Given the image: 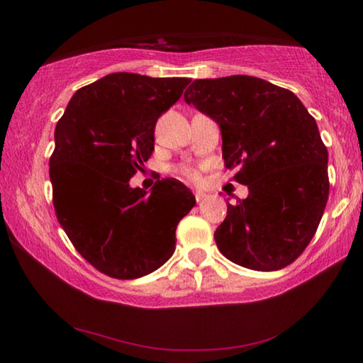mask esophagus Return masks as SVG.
<instances>
[{"label":"esophagus","instance_id":"obj_1","mask_svg":"<svg viewBox=\"0 0 363 363\" xmlns=\"http://www.w3.org/2000/svg\"><path fill=\"white\" fill-rule=\"evenodd\" d=\"M205 198H206V195H205V193H203V191H195V200H196L198 203L205 200Z\"/></svg>","mask_w":363,"mask_h":363}]
</instances>
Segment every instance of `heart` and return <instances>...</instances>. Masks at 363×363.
Masks as SVG:
<instances>
[{"mask_svg": "<svg viewBox=\"0 0 363 363\" xmlns=\"http://www.w3.org/2000/svg\"><path fill=\"white\" fill-rule=\"evenodd\" d=\"M182 173L183 175H186L188 178H196V173L191 170V168H188V167H185V168H182Z\"/></svg>", "mask_w": 363, "mask_h": 363, "instance_id": "heart-1", "label": "heart"}]
</instances>
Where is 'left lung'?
<instances>
[{
    "label": "left lung",
    "mask_w": 363,
    "mask_h": 363,
    "mask_svg": "<svg viewBox=\"0 0 363 363\" xmlns=\"http://www.w3.org/2000/svg\"><path fill=\"white\" fill-rule=\"evenodd\" d=\"M185 102L221 130L223 158L250 195L228 203L218 250L247 269L277 271L302 255L329 198L327 148L296 94L252 76L196 79Z\"/></svg>",
    "instance_id": "8db88e82"
}]
</instances>
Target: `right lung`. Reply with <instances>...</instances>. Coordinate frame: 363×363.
<instances>
[{
  "label": "right lung",
  "mask_w": 363,
  "mask_h": 363,
  "mask_svg": "<svg viewBox=\"0 0 363 363\" xmlns=\"http://www.w3.org/2000/svg\"><path fill=\"white\" fill-rule=\"evenodd\" d=\"M186 77L113 72L79 89L54 130L49 160L57 221L84 259L116 279L158 269L175 251L177 226L195 196L175 178L150 191L130 178L153 152L155 123Z\"/></svg>",
  "instance_id": "right-lung-1"
}]
</instances>
